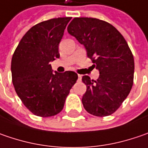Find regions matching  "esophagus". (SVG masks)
Returning a JSON list of instances; mask_svg holds the SVG:
<instances>
[{
	"mask_svg": "<svg viewBox=\"0 0 148 148\" xmlns=\"http://www.w3.org/2000/svg\"><path fill=\"white\" fill-rule=\"evenodd\" d=\"M81 80H82V76H81L80 74H79V75H78V81L80 82Z\"/></svg>",
	"mask_w": 148,
	"mask_h": 148,
	"instance_id": "34e87169",
	"label": "esophagus"
}]
</instances>
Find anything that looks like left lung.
Instances as JSON below:
<instances>
[{"instance_id": "obj_1", "label": "left lung", "mask_w": 148, "mask_h": 148, "mask_svg": "<svg viewBox=\"0 0 148 148\" xmlns=\"http://www.w3.org/2000/svg\"><path fill=\"white\" fill-rule=\"evenodd\" d=\"M67 30L84 45L93 67L99 71L97 80L87 75L82 78L87 86L82 98L84 108L97 117L111 115L132 89L134 59L131 49L114 26L96 18H74Z\"/></svg>"}]
</instances>
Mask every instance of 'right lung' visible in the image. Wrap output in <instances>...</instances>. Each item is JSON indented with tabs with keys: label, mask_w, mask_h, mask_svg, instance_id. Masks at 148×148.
<instances>
[{
	"label": "right lung",
	"mask_w": 148,
	"mask_h": 148,
	"mask_svg": "<svg viewBox=\"0 0 148 148\" xmlns=\"http://www.w3.org/2000/svg\"><path fill=\"white\" fill-rule=\"evenodd\" d=\"M71 17L39 23L25 33L11 60L12 83L24 105L39 117L60 112L78 79L74 71L53 73L49 62L60 58L59 44Z\"/></svg>",
	"instance_id": "add662e5"
}]
</instances>
